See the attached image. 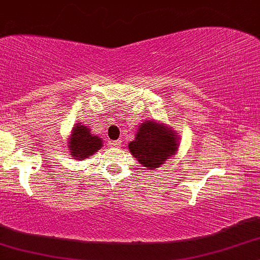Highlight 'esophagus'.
I'll use <instances>...</instances> for the list:
<instances>
[{
	"instance_id": "obj_1",
	"label": "esophagus",
	"mask_w": 260,
	"mask_h": 260,
	"mask_svg": "<svg viewBox=\"0 0 260 260\" xmlns=\"http://www.w3.org/2000/svg\"><path fill=\"white\" fill-rule=\"evenodd\" d=\"M121 144H122V142L120 139L112 140V142H110V145H111V147H115V148H120Z\"/></svg>"
}]
</instances>
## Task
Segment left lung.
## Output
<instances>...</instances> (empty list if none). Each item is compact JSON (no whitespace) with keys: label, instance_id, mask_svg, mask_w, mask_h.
<instances>
[{"label":"left lung","instance_id":"obj_1","mask_svg":"<svg viewBox=\"0 0 260 260\" xmlns=\"http://www.w3.org/2000/svg\"><path fill=\"white\" fill-rule=\"evenodd\" d=\"M177 137L162 124L147 121L140 124L136 139L128 144L131 153L145 168L157 169L177 151Z\"/></svg>","mask_w":260,"mask_h":260}]
</instances>
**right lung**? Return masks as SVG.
Masks as SVG:
<instances>
[{"mask_svg": "<svg viewBox=\"0 0 260 260\" xmlns=\"http://www.w3.org/2000/svg\"><path fill=\"white\" fill-rule=\"evenodd\" d=\"M70 150L71 155L76 159H85V157L91 156L92 154L96 153L101 148L103 140L98 138L96 136H92L86 126L83 124H77L73 128L72 136L70 138Z\"/></svg>", "mask_w": 260, "mask_h": 260, "instance_id": "1", "label": "right lung"}]
</instances>
